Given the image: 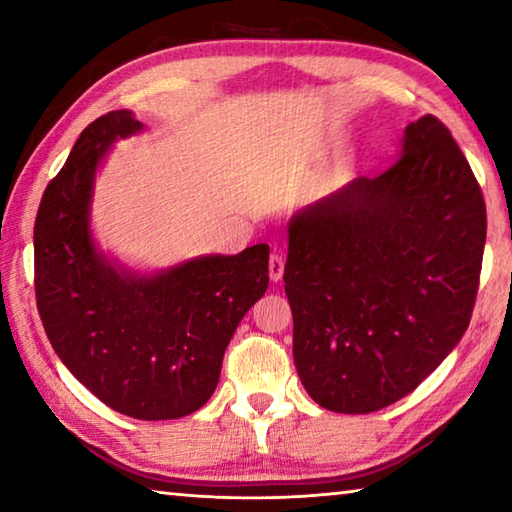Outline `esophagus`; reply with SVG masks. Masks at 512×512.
Segmentation results:
<instances>
[{
    "label": "esophagus",
    "mask_w": 512,
    "mask_h": 512,
    "mask_svg": "<svg viewBox=\"0 0 512 512\" xmlns=\"http://www.w3.org/2000/svg\"><path fill=\"white\" fill-rule=\"evenodd\" d=\"M282 273H284V259H282V255L273 253L271 259H268V275H271L273 282H277V280H282Z\"/></svg>",
    "instance_id": "obj_1"
}]
</instances>
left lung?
<instances>
[{
  "label": "left lung",
  "instance_id": "1",
  "mask_svg": "<svg viewBox=\"0 0 512 512\" xmlns=\"http://www.w3.org/2000/svg\"><path fill=\"white\" fill-rule=\"evenodd\" d=\"M483 246L481 187L433 115L384 173L293 216L284 291L311 400L372 413L415 391L470 325Z\"/></svg>",
  "mask_w": 512,
  "mask_h": 512
}]
</instances>
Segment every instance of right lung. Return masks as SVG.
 <instances>
[{
    "mask_svg": "<svg viewBox=\"0 0 512 512\" xmlns=\"http://www.w3.org/2000/svg\"><path fill=\"white\" fill-rule=\"evenodd\" d=\"M137 131L128 110L94 119L47 185L33 228L36 300L51 348L90 393L137 420H173L212 397L232 334L268 287V246L155 275L101 255L90 232L94 173L117 137Z\"/></svg>",
    "mask_w": 512,
    "mask_h": 512,
    "instance_id": "right-lung-1",
    "label": "right lung"
}]
</instances>
